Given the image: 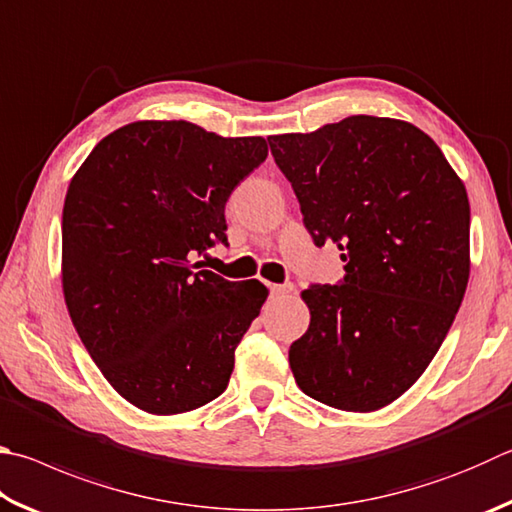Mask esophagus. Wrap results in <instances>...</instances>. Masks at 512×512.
Listing matches in <instances>:
<instances>
[{
	"label": "esophagus",
	"mask_w": 512,
	"mask_h": 512,
	"mask_svg": "<svg viewBox=\"0 0 512 512\" xmlns=\"http://www.w3.org/2000/svg\"><path fill=\"white\" fill-rule=\"evenodd\" d=\"M293 293V284H271V295L273 297H284Z\"/></svg>",
	"instance_id": "esophagus-1"
}]
</instances>
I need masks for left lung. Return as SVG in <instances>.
I'll list each match as a JSON object with an SVG mask.
<instances>
[{
  "instance_id": "8db88e82",
  "label": "left lung",
  "mask_w": 512,
  "mask_h": 512,
  "mask_svg": "<svg viewBox=\"0 0 512 512\" xmlns=\"http://www.w3.org/2000/svg\"><path fill=\"white\" fill-rule=\"evenodd\" d=\"M268 145L313 244H336L345 262L340 284L302 293L311 324L288 349L295 383L336 410H380L421 378L461 306L466 188L405 120L349 116Z\"/></svg>"
}]
</instances>
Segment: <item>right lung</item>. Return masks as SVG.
I'll list each match as a JSON object with an SVG mask.
<instances>
[{"instance_id":"add662e5","label":"right lung","mask_w":512,"mask_h":512,"mask_svg":"<svg viewBox=\"0 0 512 512\" xmlns=\"http://www.w3.org/2000/svg\"><path fill=\"white\" fill-rule=\"evenodd\" d=\"M262 136L138 120L94 147L62 210L64 302L102 376L138 410L170 416L224 394L268 288L192 259L226 244V201L262 165Z\"/></svg>"}]
</instances>
